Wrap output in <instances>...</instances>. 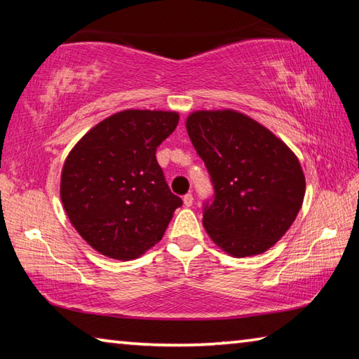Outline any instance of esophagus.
I'll use <instances>...</instances> for the list:
<instances>
[{"instance_id": "34e87169", "label": "esophagus", "mask_w": 359, "mask_h": 359, "mask_svg": "<svg viewBox=\"0 0 359 359\" xmlns=\"http://www.w3.org/2000/svg\"><path fill=\"white\" fill-rule=\"evenodd\" d=\"M184 204L187 205V208H191L193 205V194L191 193H187L184 196Z\"/></svg>"}]
</instances>
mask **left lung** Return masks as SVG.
<instances>
[{"label":"left lung","instance_id":"8db88e82","mask_svg":"<svg viewBox=\"0 0 359 359\" xmlns=\"http://www.w3.org/2000/svg\"><path fill=\"white\" fill-rule=\"evenodd\" d=\"M185 126L215 190L203 218L209 238L236 258L269 250L296 220L306 194L293 150L233 109L194 111Z\"/></svg>","mask_w":359,"mask_h":359}]
</instances>
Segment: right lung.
Returning <instances> with one entry per match:
<instances>
[{
  "mask_svg": "<svg viewBox=\"0 0 359 359\" xmlns=\"http://www.w3.org/2000/svg\"><path fill=\"white\" fill-rule=\"evenodd\" d=\"M177 123L174 111L128 109L95 125L66 156L60 198L96 252L130 261L161 241L182 199L169 190L155 151Z\"/></svg>",
  "mask_w": 359,
  "mask_h": 359,
  "instance_id": "add662e5",
  "label": "right lung"
}]
</instances>
